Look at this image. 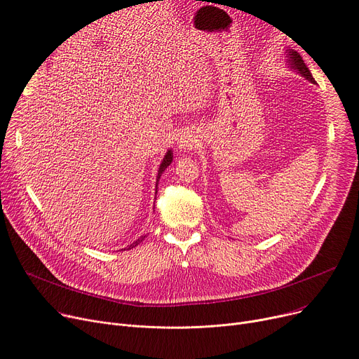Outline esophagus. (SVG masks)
<instances>
[{"label":"esophagus","instance_id":"obj_1","mask_svg":"<svg viewBox=\"0 0 359 359\" xmlns=\"http://www.w3.org/2000/svg\"><path fill=\"white\" fill-rule=\"evenodd\" d=\"M177 145H179V148H180L182 151H189V149L192 148V145H194V141H192L191 137L182 135V137L179 138V141H177Z\"/></svg>","mask_w":359,"mask_h":359}]
</instances>
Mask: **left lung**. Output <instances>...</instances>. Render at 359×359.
Instances as JSON below:
<instances>
[{
    "instance_id": "left-lung-1",
    "label": "left lung",
    "mask_w": 359,
    "mask_h": 359,
    "mask_svg": "<svg viewBox=\"0 0 359 359\" xmlns=\"http://www.w3.org/2000/svg\"><path fill=\"white\" fill-rule=\"evenodd\" d=\"M285 53H287L285 58H287V65H288V68H290L291 71L299 74L301 77H304L306 80H309L310 83L314 84L316 81H314V79H313V75H311L310 69L307 68V65L304 64L303 58H301V55H299L298 52H295L294 49H287Z\"/></svg>"
}]
</instances>
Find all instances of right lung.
<instances>
[{
	"mask_svg": "<svg viewBox=\"0 0 359 359\" xmlns=\"http://www.w3.org/2000/svg\"><path fill=\"white\" fill-rule=\"evenodd\" d=\"M172 161H173V149L170 148L167 153H165V156H164V158H163V161H161V164H160V167H158V173H157V182H156V187H157V184H158V180H160V177H161V175L164 173V170L172 164ZM156 194H157V189H156ZM147 236H141L138 240H135L134 243L132 244H129V246H126L125 249H121V250H129V249H134L135 246H138V244L145 238Z\"/></svg>",
	"mask_w": 359,
	"mask_h": 359,
	"instance_id": "add662e5",
	"label": "right lung"
}]
</instances>
